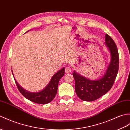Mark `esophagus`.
<instances>
[{"label": "esophagus", "mask_w": 130, "mask_h": 130, "mask_svg": "<svg viewBox=\"0 0 130 130\" xmlns=\"http://www.w3.org/2000/svg\"><path fill=\"white\" fill-rule=\"evenodd\" d=\"M65 72H66V74L70 73V72L71 71V68L70 67V66H66V67L65 68Z\"/></svg>", "instance_id": "1"}]
</instances>
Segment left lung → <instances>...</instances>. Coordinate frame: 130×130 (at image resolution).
<instances>
[{
    "mask_svg": "<svg viewBox=\"0 0 130 130\" xmlns=\"http://www.w3.org/2000/svg\"><path fill=\"white\" fill-rule=\"evenodd\" d=\"M105 44L110 52L111 61L103 77L98 80H90L75 71L72 73L75 81V92L83 101H94L106 94L116 79L119 67L118 50L113 39L107 34L105 35Z\"/></svg>",
    "mask_w": 130,
    "mask_h": 130,
    "instance_id": "left-lung-1",
    "label": "left lung"
}]
</instances>
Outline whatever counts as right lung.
<instances>
[{"instance_id": "add662e5", "label": "right lung", "mask_w": 130, "mask_h": 130, "mask_svg": "<svg viewBox=\"0 0 130 130\" xmlns=\"http://www.w3.org/2000/svg\"><path fill=\"white\" fill-rule=\"evenodd\" d=\"M64 73L65 68H64L54 75L49 84L44 89L38 92H30L26 91L18 84L15 78L14 80L19 91L26 99L35 103L46 104L50 102L55 97L58 91L59 82L60 79L64 76ZM12 74L13 75V71Z\"/></svg>"}]
</instances>
